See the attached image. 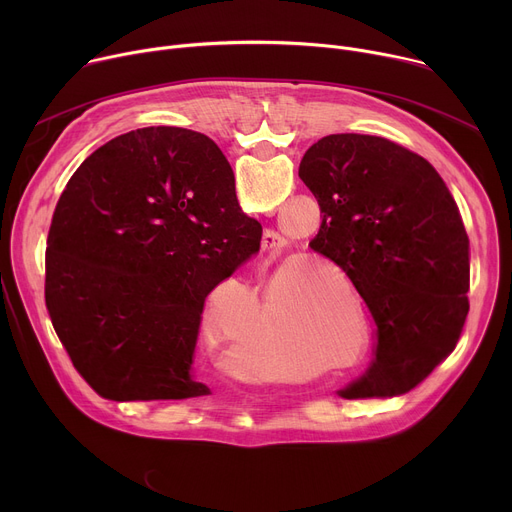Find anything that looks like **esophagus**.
<instances>
[{
	"instance_id": "34e87169",
	"label": "esophagus",
	"mask_w": 512,
	"mask_h": 512,
	"mask_svg": "<svg viewBox=\"0 0 512 512\" xmlns=\"http://www.w3.org/2000/svg\"><path fill=\"white\" fill-rule=\"evenodd\" d=\"M263 251H267L271 257H277L283 253L285 249V239L277 233V231H265L263 233V243H261Z\"/></svg>"
}]
</instances>
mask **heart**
<instances>
[{
    "mask_svg": "<svg viewBox=\"0 0 512 512\" xmlns=\"http://www.w3.org/2000/svg\"><path fill=\"white\" fill-rule=\"evenodd\" d=\"M245 348L249 350V354L261 358L263 362L271 364V367H283V364H285L283 352L273 344V340H253V342H245Z\"/></svg>",
    "mask_w": 512,
    "mask_h": 512,
    "instance_id": "heart-1",
    "label": "heart"
}]
</instances>
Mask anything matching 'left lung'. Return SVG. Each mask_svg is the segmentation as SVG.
Wrapping results in <instances>:
<instances>
[{
  "label": "left lung",
  "instance_id": "left-lung-1",
  "mask_svg": "<svg viewBox=\"0 0 512 512\" xmlns=\"http://www.w3.org/2000/svg\"><path fill=\"white\" fill-rule=\"evenodd\" d=\"M300 178L322 225L310 247L336 263L375 320V360L340 397H393L454 348L470 304L460 210L431 164L377 135L334 133L304 154Z\"/></svg>",
  "mask_w": 512,
  "mask_h": 512
}]
</instances>
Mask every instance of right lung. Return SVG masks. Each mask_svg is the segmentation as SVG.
Returning a JSON list of instances; mask_svg holds the SVG:
<instances>
[{"label":"right lung","instance_id":"add662e5","mask_svg":"<svg viewBox=\"0 0 512 512\" xmlns=\"http://www.w3.org/2000/svg\"><path fill=\"white\" fill-rule=\"evenodd\" d=\"M259 241L204 133L143 127L101 145L68 180L46 249V308L75 369L113 401L210 395L192 375L204 300Z\"/></svg>","mask_w":512,"mask_h":512}]
</instances>
